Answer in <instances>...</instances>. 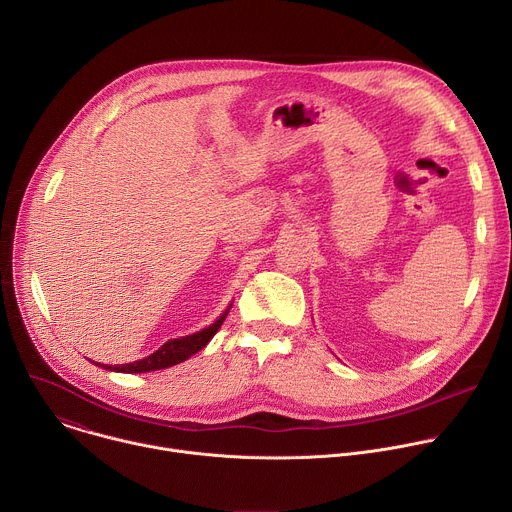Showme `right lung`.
<instances>
[{"instance_id": "add662e5", "label": "right lung", "mask_w": 512, "mask_h": 512, "mask_svg": "<svg viewBox=\"0 0 512 512\" xmlns=\"http://www.w3.org/2000/svg\"><path fill=\"white\" fill-rule=\"evenodd\" d=\"M227 314H229V310L221 318H218L214 324H210L208 328H204L196 334H188V336H182V338L168 340L154 354L145 356L141 360H135V362H129V364H113V367H111V364H101V362H93V364H97V367H103L107 371H115V373H150V371H160V369L174 367V364L184 362L186 358H190L192 354L202 350L210 342V338L218 332V328L223 326Z\"/></svg>"}]
</instances>
